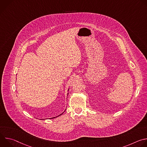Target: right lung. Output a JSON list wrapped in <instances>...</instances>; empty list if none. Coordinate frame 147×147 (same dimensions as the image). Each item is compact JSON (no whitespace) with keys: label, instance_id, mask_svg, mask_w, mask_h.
Returning a JSON list of instances; mask_svg holds the SVG:
<instances>
[{"label":"right lung","instance_id":"add662e5","mask_svg":"<svg viewBox=\"0 0 147 147\" xmlns=\"http://www.w3.org/2000/svg\"><path fill=\"white\" fill-rule=\"evenodd\" d=\"M63 113H61V114H60V115H59V116H56V117H52V118H51V119H53V118H55V117H58V116H60V115H61Z\"/></svg>","mask_w":147,"mask_h":147}]
</instances>
